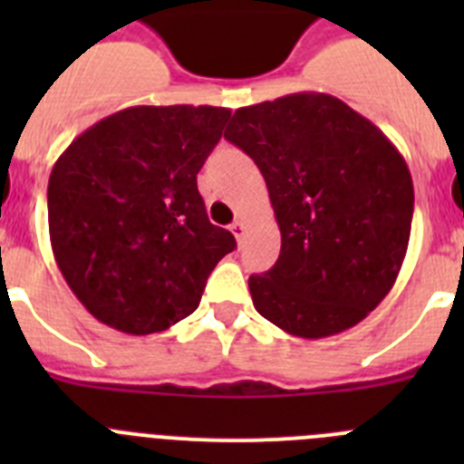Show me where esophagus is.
<instances>
[{"mask_svg": "<svg viewBox=\"0 0 464 464\" xmlns=\"http://www.w3.org/2000/svg\"><path fill=\"white\" fill-rule=\"evenodd\" d=\"M229 229H232V235H235V239L241 244V239H244V235H246V225L241 223V220H235V223H232V227H229Z\"/></svg>", "mask_w": 464, "mask_h": 464, "instance_id": "obj_1", "label": "esophagus"}]
</instances>
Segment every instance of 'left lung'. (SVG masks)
Returning a JSON list of instances; mask_svg holds the SVG:
<instances>
[{
  "mask_svg": "<svg viewBox=\"0 0 464 464\" xmlns=\"http://www.w3.org/2000/svg\"><path fill=\"white\" fill-rule=\"evenodd\" d=\"M225 139L262 171L281 229L276 265L248 278L257 314L302 339L358 325L407 256L413 181L400 150L325 92L237 109Z\"/></svg>",
  "mask_w": 464,
  "mask_h": 464,
  "instance_id": "8db88e82",
  "label": "left lung"
}]
</instances>
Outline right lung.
<instances>
[{
	"label": "right lung",
	"mask_w": 464,
	"mask_h": 464,
	"mask_svg": "<svg viewBox=\"0 0 464 464\" xmlns=\"http://www.w3.org/2000/svg\"><path fill=\"white\" fill-rule=\"evenodd\" d=\"M225 106H130L69 143L48 179L53 256L72 293L125 334L162 332L199 306L235 237L208 223L197 174Z\"/></svg>",
	"instance_id": "1"
}]
</instances>
